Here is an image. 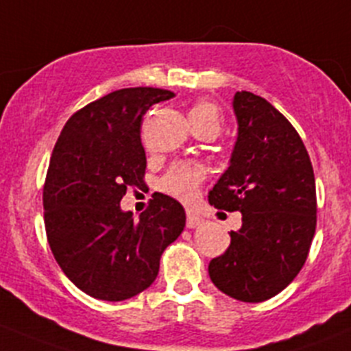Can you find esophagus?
Segmentation results:
<instances>
[{
	"instance_id": "obj_1",
	"label": "esophagus",
	"mask_w": 351,
	"mask_h": 351,
	"mask_svg": "<svg viewBox=\"0 0 351 351\" xmlns=\"http://www.w3.org/2000/svg\"><path fill=\"white\" fill-rule=\"evenodd\" d=\"M202 222H203V217L199 215V213L193 212V210H188V212H186V226H188L189 229L198 228Z\"/></svg>"
}]
</instances>
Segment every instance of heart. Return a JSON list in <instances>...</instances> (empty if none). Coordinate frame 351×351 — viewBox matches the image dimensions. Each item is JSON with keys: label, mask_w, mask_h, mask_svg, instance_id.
I'll return each mask as SVG.
<instances>
[{"label": "heart", "mask_w": 351, "mask_h": 351, "mask_svg": "<svg viewBox=\"0 0 351 351\" xmlns=\"http://www.w3.org/2000/svg\"><path fill=\"white\" fill-rule=\"evenodd\" d=\"M189 122L195 131H212L219 134L223 125L220 110L206 99H198L189 108ZM205 179V169L196 163H178L163 176L160 188L181 202H191Z\"/></svg>", "instance_id": "heart-1"}]
</instances>
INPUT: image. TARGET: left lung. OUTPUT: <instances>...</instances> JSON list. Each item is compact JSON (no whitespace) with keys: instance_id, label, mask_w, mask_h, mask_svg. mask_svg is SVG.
<instances>
[{"instance_id":"obj_1","label":"left lung","mask_w":351,"mask_h":351,"mask_svg":"<svg viewBox=\"0 0 351 351\" xmlns=\"http://www.w3.org/2000/svg\"><path fill=\"white\" fill-rule=\"evenodd\" d=\"M238 141L231 165L208 195L210 205L241 212L231 245L208 263L213 285L239 302L281 293L308 256L317 226L315 176L291 122L265 98L234 95Z\"/></svg>"}]
</instances>
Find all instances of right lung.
<instances>
[{
  "label": "right lung",
  "instance_id": "obj_1",
  "mask_svg": "<svg viewBox=\"0 0 351 351\" xmlns=\"http://www.w3.org/2000/svg\"><path fill=\"white\" fill-rule=\"evenodd\" d=\"M172 91L125 88L77 110L60 132L43 188L45 228L60 269L81 291L122 302L158 276L163 250L179 238L181 203L155 193L132 219L120 210L128 188L145 186L143 117Z\"/></svg>",
  "mask_w": 351,
  "mask_h": 351
}]
</instances>
